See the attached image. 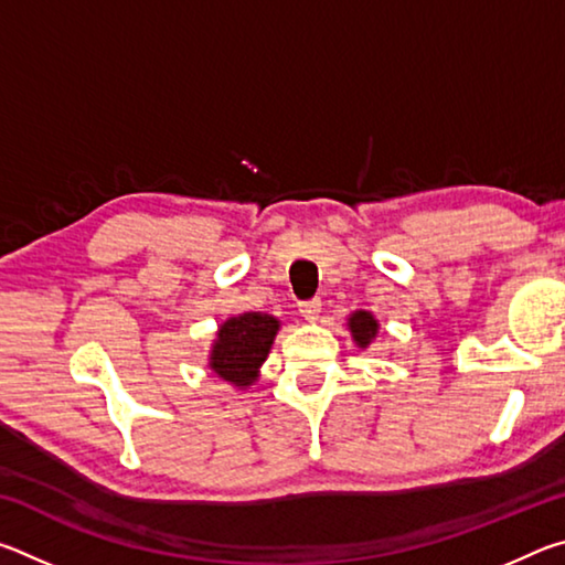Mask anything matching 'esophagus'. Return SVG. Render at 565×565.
Segmentation results:
<instances>
[{"mask_svg":"<svg viewBox=\"0 0 565 565\" xmlns=\"http://www.w3.org/2000/svg\"><path fill=\"white\" fill-rule=\"evenodd\" d=\"M299 313L306 321H317L321 313V299H309L299 303Z\"/></svg>","mask_w":565,"mask_h":565,"instance_id":"esophagus-1","label":"esophagus"}]
</instances>
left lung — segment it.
<instances>
[{
  "instance_id": "8db88e82",
  "label": "left lung",
  "mask_w": 565,
  "mask_h": 565,
  "mask_svg": "<svg viewBox=\"0 0 565 565\" xmlns=\"http://www.w3.org/2000/svg\"><path fill=\"white\" fill-rule=\"evenodd\" d=\"M349 327H351V333H353V341H356L361 349L369 347L371 339H374L376 331H379V323H376L374 317H371L369 311H356V313H353L351 321H349Z\"/></svg>"
}]
</instances>
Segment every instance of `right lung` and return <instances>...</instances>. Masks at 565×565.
Returning <instances> with one entry per match:
<instances>
[{
    "mask_svg": "<svg viewBox=\"0 0 565 565\" xmlns=\"http://www.w3.org/2000/svg\"><path fill=\"white\" fill-rule=\"evenodd\" d=\"M279 321L269 313L248 311L228 319L218 329V339L212 349V366L224 381L236 386H252L256 371L269 356Z\"/></svg>",
    "mask_w": 565,
    "mask_h": 565,
    "instance_id": "1",
    "label": "right lung"
}]
</instances>
